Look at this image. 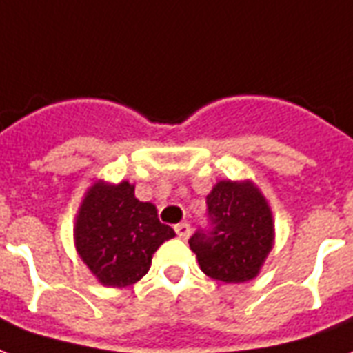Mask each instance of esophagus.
Masks as SVG:
<instances>
[{
  "mask_svg": "<svg viewBox=\"0 0 353 353\" xmlns=\"http://www.w3.org/2000/svg\"><path fill=\"white\" fill-rule=\"evenodd\" d=\"M174 230H176L177 236H179V239H183V241H185V239H188V235H190V225H188L187 222H181V224H177Z\"/></svg>",
  "mask_w": 353,
  "mask_h": 353,
  "instance_id": "34e87169",
  "label": "esophagus"
}]
</instances>
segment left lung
<instances>
[{
    "instance_id": "1",
    "label": "left lung",
    "mask_w": 353,
    "mask_h": 353,
    "mask_svg": "<svg viewBox=\"0 0 353 353\" xmlns=\"http://www.w3.org/2000/svg\"><path fill=\"white\" fill-rule=\"evenodd\" d=\"M209 230L190 236L201 272L224 283H244L259 274L274 246L268 201L252 181L224 179L207 196Z\"/></svg>"
}]
</instances>
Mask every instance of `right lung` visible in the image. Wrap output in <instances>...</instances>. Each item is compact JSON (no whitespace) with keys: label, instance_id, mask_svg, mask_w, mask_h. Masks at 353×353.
<instances>
[{"label":"right lung","instance_id":"add662e5","mask_svg":"<svg viewBox=\"0 0 353 353\" xmlns=\"http://www.w3.org/2000/svg\"><path fill=\"white\" fill-rule=\"evenodd\" d=\"M176 236L161 224L150 201L134 198V185L96 181L75 216L77 254L105 287H128L144 278L153 254Z\"/></svg>","mask_w":353,"mask_h":353}]
</instances>
